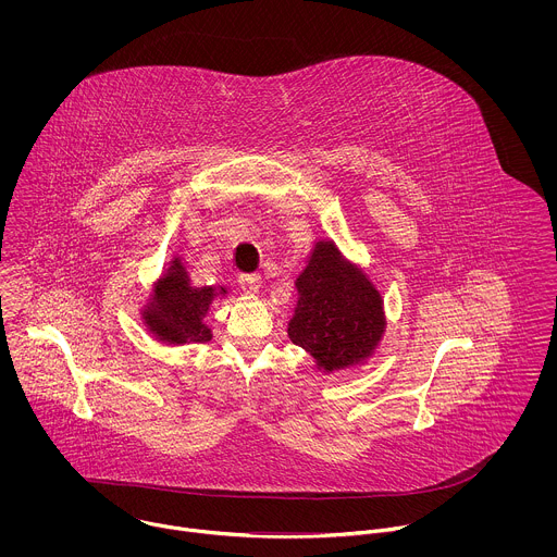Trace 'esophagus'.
Here are the masks:
<instances>
[{"mask_svg": "<svg viewBox=\"0 0 557 557\" xmlns=\"http://www.w3.org/2000/svg\"><path fill=\"white\" fill-rule=\"evenodd\" d=\"M239 289L248 296L257 294L261 289V276L259 274H242L238 278Z\"/></svg>", "mask_w": 557, "mask_h": 557, "instance_id": "1", "label": "esophagus"}]
</instances>
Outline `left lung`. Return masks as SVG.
Masks as SVG:
<instances>
[{"label": "left lung", "instance_id": "1", "mask_svg": "<svg viewBox=\"0 0 557 557\" xmlns=\"http://www.w3.org/2000/svg\"><path fill=\"white\" fill-rule=\"evenodd\" d=\"M298 305L287 334L323 373L369 360L386 330L384 300L369 276L332 239H319L296 278Z\"/></svg>", "mask_w": 557, "mask_h": 557}]
</instances>
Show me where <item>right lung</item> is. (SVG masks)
<instances>
[{"instance_id": "obj_1", "label": "right lung", "mask_w": 557, "mask_h": 557, "mask_svg": "<svg viewBox=\"0 0 557 557\" xmlns=\"http://www.w3.org/2000/svg\"><path fill=\"white\" fill-rule=\"evenodd\" d=\"M225 294V287H193L182 259L173 257L166 272L154 283L141 319L164 345L206 343L212 338V330L203 318L212 302Z\"/></svg>"}]
</instances>
